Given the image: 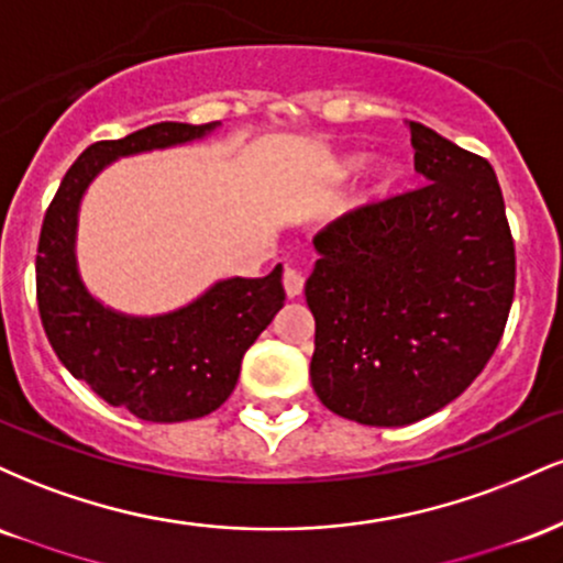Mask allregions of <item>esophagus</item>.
<instances>
[{
    "label": "esophagus",
    "mask_w": 563,
    "mask_h": 563,
    "mask_svg": "<svg viewBox=\"0 0 563 563\" xmlns=\"http://www.w3.org/2000/svg\"><path fill=\"white\" fill-rule=\"evenodd\" d=\"M283 288H286L288 299H296V296H301V290H303V275L299 273V269L286 267V273H283Z\"/></svg>",
    "instance_id": "1"
}]
</instances>
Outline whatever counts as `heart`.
<instances>
[{
    "label": "heart",
    "instance_id": "obj_1",
    "mask_svg": "<svg viewBox=\"0 0 563 563\" xmlns=\"http://www.w3.org/2000/svg\"><path fill=\"white\" fill-rule=\"evenodd\" d=\"M360 166H363V156H360V153H346V156H339L333 161L331 172L335 179H349L360 172ZM399 179H402V166H399L397 161L389 156L376 158L371 179H367V198L389 196L394 187L399 185Z\"/></svg>",
    "mask_w": 563,
    "mask_h": 563
}]
</instances>
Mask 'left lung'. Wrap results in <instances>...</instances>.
Masks as SVG:
<instances>
[{"instance_id":"obj_1","label":"left lung","mask_w":563,"mask_h":563,"mask_svg":"<svg viewBox=\"0 0 563 563\" xmlns=\"http://www.w3.org/2000/svg\"><path fill=\"white\" fill-rule=\"evenodd\" d=\"M418 190L314 235V394L335 416L407 426L461 397L506 331L516 251L487 158L410 121Z\"/></svg>"}]
</instances>
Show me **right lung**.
<instances>
[{
	"label": "right lung",
	"instance_id": "add662e5",
	"mask_svg": "<svg viewBox=\"0 0 563 563\" xmlns=\"http://www.w3.org/2000/svg\"><path fill=\"white\" fill-rule=\"evenodd\" d=\"M211 124L161 121L124 140H102L76 158L44 214L36 254V301L44 333L74 378L97 397L153 423L209 416L235 389L245 349L286 301L283 267L267 277L219 280L174 312L134 318L97 301L76 262L79 206L92 179L115 158L185 145Z\"/></svg>",
	"mask_w": 563,
	"mask_h": 563
}]
</instances>
